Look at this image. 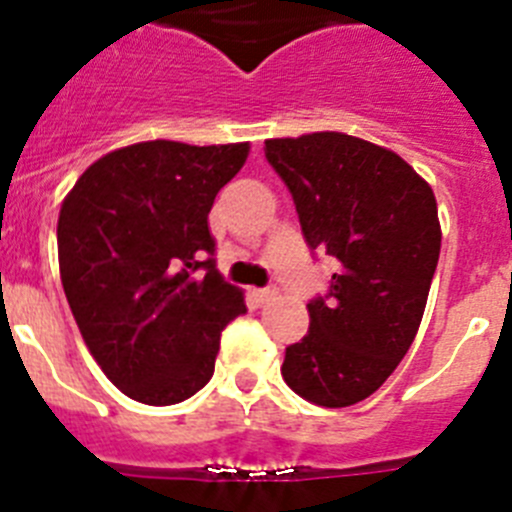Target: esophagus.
Listing matches in <instances>:
<instances>
[{
	"mask_svg": "<svg viewBox=\"0 0 512 512\" xmlns=\"http://www.w3.org/2000/svg\"><path fill=\"white\" fill-rule=\"evenodd\" d=\"M277 295H279V287H277V284H269V287H264V289H259V292H256V297H259L261 302L277 300Z\"/></svg>",
	"mask_w": 512,
	"mask_h": 512,
	"instance_id": "esophagus-1",
	"label": "esophagus"
}]
</instances>
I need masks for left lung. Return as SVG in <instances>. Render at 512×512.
<instances>
[{
  "mask_svg": "<svg viewBox=\"0 0 512 512\" xmlns=\"http://www.w3.org/2000/svg\"><path fill=\"white\" fill-rule=\"evenodd\" d=\"M264 153L307 246L338 261L282 377L307 402L348 408L377 392L415 341L441 253L436 197L408 161L354 135L271 138Z\"/></svg>",
  "mask_w": 512,
  "mask_h": 512,
  "instance_id": "left-lung-1",
  "label": "left lung"
}]
</instances>
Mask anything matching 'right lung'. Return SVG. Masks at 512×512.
<instances>
[{
  "label": "right lung",
  "mask_w": 512,
  "mask_h": 512,
  "mask_svg": "<svg viewBox=\"0 0 512 512\" xmlns=\"http://www.w3.org/2000/svg\"><path fill=\"white\" fill-rule=\"evenodd\" d=\"M248 143L146 140L94 161L58 215V266L81 338L117 390L176 405L215 372L220 333L246 312L215 269V194Z\"/></svg>",
  "instance_id": "obj_1"
}]
</instances>
